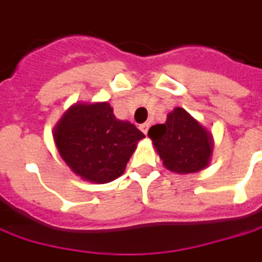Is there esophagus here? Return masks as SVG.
Returning <instances> with one entry per match:
<instances>
[{"instance_id":"esophagus-1","label":"esophagus","mask_w":262,"mask_h":262,"mask_svg":"<svg viewBox=\"0 0 262 262\" xmlns=\"http://www.w3.org/2000/svg\"><path fill=\"white\" fill-rule=\"evenodd\" d=\"M140 129H141L142 133H144V134H145V135L148 134L149 122H145V124H141V125H140Z\"/></svg>"}]
</instances>
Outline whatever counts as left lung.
Returning <instances> with one entry per match:
<instances>
[{
    "mask_svg": "<svg viewBox=\"0 0 262 262\" xmlns=\"http://www.w3.org/2000/svg\"><path fill=\"white\" fill-rule=\"evenodd\" d=\"M164 167L177 174H191L205 168L212 154V135L184 108H174L165 124L149 128Z\"/></svg>",
    "mask_w": 262,
    "mask_h": 262,
    "instance_id": "1",
    "label": "left lung"
}]
</instances>
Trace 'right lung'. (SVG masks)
<instances>
[{
    "instance_id": "add662e5",
    "label": "right lung",
    "mask_w": 262,
    "mask_h": 262,
    "mask_svg": "<svg viewBox=\"0 0 262 262\" xmlns=\"http://www.w3.org/2000/svg\"><path fill=\"white\" fill-rule=\"evenodd\" d=\"M144 137L129 121L118 120L108 102L75 104L54 128L61 158L82 180L97 184L122 176Z\"/></svg>"
}]
</instances>
